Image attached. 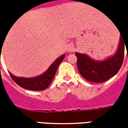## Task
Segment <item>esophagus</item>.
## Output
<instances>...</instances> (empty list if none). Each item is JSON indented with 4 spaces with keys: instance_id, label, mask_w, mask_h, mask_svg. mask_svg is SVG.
I'll list each match as a JSON object with an SVG mask.
<instances>
[{
    "instance_id": "esophagus-1",
    "label": "esophagus",
    "mask_w": 128,
    "mask_h": 128,
    "mask_svg": "<svg viewBox=\"0 0 128 128\" xmlns=\"http://www.w3.org/2000/svg\"><path fill=\"white\" fill-rule=\"evenodd\" d=\"M72 49H73V48H72V46H70L68 48V52H71L72 50Z\"/></svg>"
}]
</instances>
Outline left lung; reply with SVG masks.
<instances>
[{
    "label": "left lung",
    "instance_id": "obj_1",
    "mask_svg": "<svg viewBox=\"0 0 128 128\" xmlns=\"http://www.w3.org/2000/svg\"><path fill=\"white\" fill-rule=\"evenodd\" d=\"M120 35L116 53L103 60H96L86 54L76 52L78 69L86 80L92 82H103L118 73L123 62L125 45L127 51L128 49V34Z\"/></svg>",
    "mask_w": 128,
    "mask_h": 128
}]
</instances>
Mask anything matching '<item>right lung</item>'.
I'll return each mask as SVG.
<instances>
[{
    "mask_svg": "<svg viewBox=\"0 0 128 128\" xmlns=\"http://www.w3.org/2000/svg\"><path fill=\"white\" fill-rule=\"evenodd\" d=\"M0 48V50H1ZM66 55L63 54L61 56L57 58L55 61L49 66L46 71L44 72L40 76L34 78H22L13 76L9 72L10 76L12 79L18 85L22 87V88L30 90H44L51 83L53 78L56 73L60 63L62 61Z\"/></svg>",
    "mask_w": 128,
    "mask_h": 128,
    "instance_id": "add662e5",
    "label": "right lung"
}]
</instances>
